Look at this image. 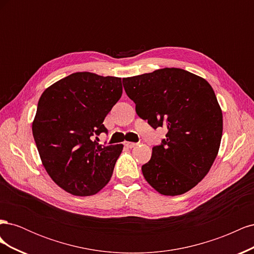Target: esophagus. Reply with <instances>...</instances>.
Instances as JSON below:
<instances>
[{"label":"esophagus","mask_w":254,"mask_h":254,"mask_svg":"<svg viewBox=\"0 0 254 254\" xmlns=\"http://www.w3.org/2000/svg\"><path fill=\"white\" fill-rule=\"evenodd\" d=\"M124 145L126 146V147H128V148H133L134 146H136L137 144L136 143H132V142H125Z\"/></svg>","instance_id":"obj_1"}]
</instances>
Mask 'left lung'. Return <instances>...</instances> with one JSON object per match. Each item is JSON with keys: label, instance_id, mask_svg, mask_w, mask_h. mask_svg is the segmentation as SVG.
Listing matches in <instances>:
<instances>
[{"label": "left lung", "instance_id": "obj_1", "mask_svg": "<svg viewBox=\"0 0 254 254\" xmlns=\"http://www.w3.org/2000/svg\"><path fill=\"white\" fill-rule=\"evenodd\" d=\"M123 86L142 120L167 129L142 166L144 178L162 195L187 193L209 173L220 145L222 113L210 83L165 67L123 78Z\"/></svg>", "mask_w": 254, "mask_h": 254}]
</instances>
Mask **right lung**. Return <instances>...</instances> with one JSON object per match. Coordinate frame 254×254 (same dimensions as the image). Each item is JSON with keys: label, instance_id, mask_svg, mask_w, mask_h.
Instances as JSON below:
<instances>
[{"label": "right lung", "instance_id": "1", "mask_svg": "<svg viewBox=\"0 0 254 254\" xmlns=\"http://www.w3.org/2000/svg\"><path fill=\"white\" fill-rule=\"evenodd\" d=\"M123 93L119 77L78 72L52 84L39 102L33 135L43 166L75 196L96 194L109 182L123 144L98 145L103 122Z\"/></svg>", "mask_w": 254, "mask_h": 254}]
</instances>
